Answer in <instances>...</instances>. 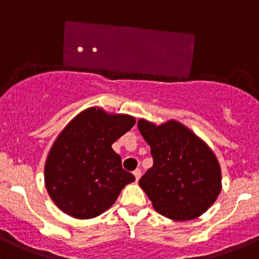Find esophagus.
Wrapping results in <instances>:
<instances>
[{
    "label": "esophagus",
    "mask_w": 259,
    "mask_h": 259,
    "mask_svg": "<svg viewBox=\"0 0 259 259\" xmlns=\"http://www.w3.org/2000/svg\"><path fill=\"white\" fill-rule=\"evenodd\" d=\"M134 176H135V180H139V179H141V176H142V171H141V168H137V170L134 171Z\"/></svg>",
    "instance_id": "esophagus-1"
}]
</instances>
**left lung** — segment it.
I'll return each mask as SVG.
<instances>
[{"label": "left lung", "mask_w": 259, "mask_h": 259, "mask_svg": "<svg viewBox=\"0 0 259 259\" xmlns=\"http://www.w3.org/2000/svg\"><path fill=\"white\" fill-rule=\"evenodd\" d=\"M153 166L139 180L154 209L175 221L200 216L221 192V168L213 152L178 121L157 125L139 120Z\"/></svg>", "instance_id": "left-lung-1"}]
</instances>
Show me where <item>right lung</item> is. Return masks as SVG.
Listing matches in <instances>:
<instances>
[{"label": "right lung", "instance_id": "right-lung-1", "mask_svg": "<svg viewBox=\"0 0 259 259\" xmlns=\"http://www.w3.org/2000/svg\"><path fill=\"white\" fill-rule=\"evenodd\" d=\"M135 118L92 107L66 125L46 161L48 194L75 219H92L110 208L122 188L135 180L121 166L112 144L129 132Z\"/></svg>", "mask_w": 259, "mask_h": 259}]
</instances>
